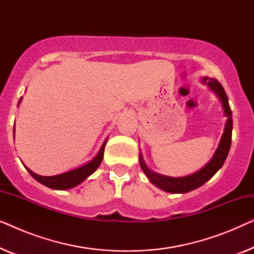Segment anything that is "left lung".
<instances>
[{
  "mask_svg": "<svg viewBox=\"0 0 254 254\" xmlns=\"http://www.w3.org/2000/svg\"><path fill=\"white\" fill-rule=\"evenodd\" d=\"M202 83L209 86L210 90L216 93L218 98H220L222 106H223L224 114L228 117L227 123H225L224 127V133L222 135L220 144L218 148L215 151V154L209 162L203 166L202 169L199 171L192 173V175L185 176V177H168L158 175L154 171H151L145 164L142 155L140 154V165L141 169L143 170V172L147 176V178L154 184L155 186H157L158 189H161L165 192L169 193H187L190 190L197 189V187L202 186L204 183L208 182L218 170L222 168V165L224 164L227 156L229 154L231 147V134H232V117H231V110L229 106L228 102V96L225 93L223 86L221 85V83L215 78H202Z\"/></svg>",
  "mask_w": 254,
  "mask_h": 254,
  "instance_id": "left-lung-1",
  "label": "left lung"
}]
</instances>
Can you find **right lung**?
Here are the masks:
<instances>
[{
    "instance_id": "right-lung-1",
    "label": "right lung",
    "mask_w": 254,
    "mask_h": 254,
    "mask_svg": "<svg viewBox=\"0 0 254 254\" xmlns=\"http://www.w3.org/2000/svg\"><path fill=\"white\" fill-rule=\"evenodd\" d=\"M22 100V98L19 99V102ZM105 144L106 141L104 142L102 148L99 149L98 154L96 155L95 158H92V161H90L86 164L79 166L77 169L70 170V171L61 173V175L58 176H51V177H45V176H39L37 173H34L33 171H31L29 168H26L27 171L31 176L33 177L37 182H39L43 185L50 187V189L53 190H69L72 189V187L77 186L81 184L82 182L88 178L90 175H92L93 172L98 169V166L100 165V163L103 161V156H104V149H105Z\"/></svg>"
}]
</instances>
